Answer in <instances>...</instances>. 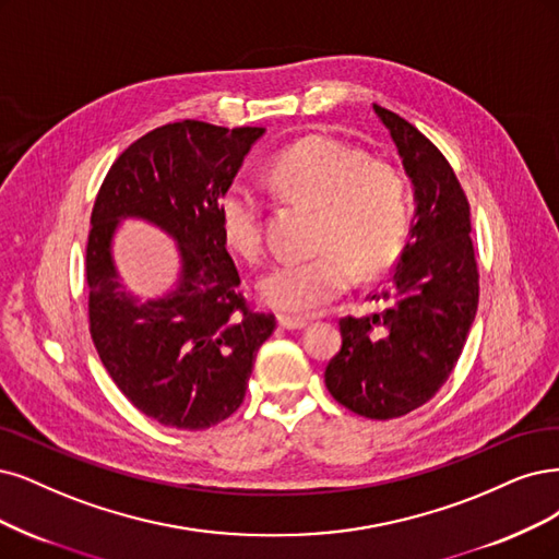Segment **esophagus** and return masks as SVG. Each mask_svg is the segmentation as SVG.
<instances>
[{"instance_id": "1", "label": "esophagus", "mask_w": 559, "mask_h": 559, "mask_svg": "<svg viewBox=\"0 0 559 559\" xmlns=\"http://www.w3.org/2000/svg\"><path fill=\"white\" fill-rule=\"evenodd\" d=\"M277 321H280L282 329H286V331H302L305 325L310 323L305 317H294V314H280Z\"/></svg>"}]
</instances>
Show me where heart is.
<instances>
[{
	"label": "heart",
	"mask_w": 559,
	"mask_h": 559,
	"mask_svg": "<svg viewBox=\"0 0 559 559\" xmlns=\"http://www.w3.org/2000/svg\"><path fill=\"white\" fill-rule=\"evenodd\" d=\"M267 182L280 194L319 207L317 257L284 261L263 275L265 302L282 312L312 314L352 286L354 277L377 280L400 259L409 234L407 178L386 159L368 157L356 145L310 133L273 157ZM226 245L245 261L265 249L263 205L252 189L234 182L217 201Z\"/></svg>",
	"instance_id": "heart-1"
}]
</instances>
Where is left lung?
<instances>
[{
	"instance_id": "obj_1",
	"label": "left lung",
	"mask_w": 559,
	"mask_h": 559,
	"mask_svg": "<svg viewBox=\"0 0 559 559\" xmlns=\"http://www.w3.org/2000/svg\"><path fill=\"white\" fill-rule=\"evenodd\" d=\"M414 182L416 213L383 312L340 319L342 349L325 365L331 395L358 416L389 420L444 386L478 307L469 201L447 157L393 110L374 104Z\"/></svg>"
}]
</instances>
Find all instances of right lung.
<instances>
[{"instance_id": "add662e5", "label": "right lung", "mask_w": 559, "mask_h": 559, "mask_svg": "<svg viewBox=\"0 0 559 559\" xmlns=\"http://www.w3.org/2000/svg\"><path fill=\"white\" fill-rule=\"evenodd\" d=\"M263 127L226 129L182 120L147 131L112 162L92 207L85 249L90 335L124 397L178 430H205L245 400L259 346L275 314L257 312L219 228L217 201ZM124 216H141L179 240L176 293L139 304L111 265L109 240Z\"/></svg>"}]
</instances>
